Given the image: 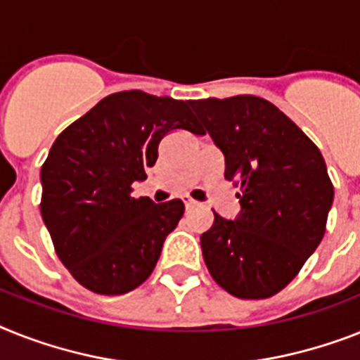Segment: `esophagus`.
<instances>
[{"mask_svg": "<svg viewBox=\"0 0 360 360\" xmlns=\"http://www.w3.org/2000/svg\"><path fill=\"white\" fill-rule=\"evenodd\" d=\"M182 200H184V204H186L187 210H193V207H197V206H198V202H197V200H193V198H189V197H184Z\"/></svg>", "mask_w": 360, "mask_h": 360, "instance_id": "obj_1", "label": "esophagus"}]
</instances>
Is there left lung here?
Listing matches in <instances>:
<instances>
[{"label": "left lung", "instance_id": "8db88e82", "mask_svg": "<svg viewBox=\"0 0 360 360\" xmlns=\"http://www.w3.org/2000/svg\"><path fill=\"white\" fill-rule=\"evenodd\" d=\"M240 187V213L213 212L200 236L213 280L231 296L263 300L285 289L316 250L333 204L319 147L272 103L255 95L189 101Z\"/></svg>", "mask_w": 360, "mask_h": 360}]
</instances>
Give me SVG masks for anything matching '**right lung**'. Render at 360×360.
Returning <instances> with one entry per match:
<instances>
[{"mask_svg":"<svg viewBox=\"0 0 360 360\" xmlns=\"http://www.w3.org/2000/svg\"><path fill=\"white\" fill-rule=\"evenodd\" d=\"M204 134L189 105L130 90L99 101L55 139L41 165V219L62 265L97 294H124L153 274L180 198H134L171 130Z\"/></svg>","mask_w":360,"mask_h":360,"instance_id":"1","label":"right lung"}]
</instances>
